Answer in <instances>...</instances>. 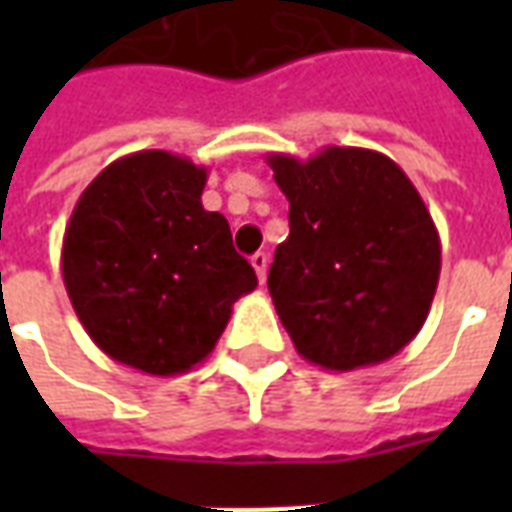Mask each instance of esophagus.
Returning <instances> with one entry per match:
<instances>
[{"label":"esophagus","instance_id":"obj_1","mask_svg":"<svg viewBox=\"0 0 512 512\" xmlns=\"http://www.w3.org/2000/svg\"><path fill=\"white\" fill-rule=\"evenodd\" d=\"M252 266H255V271H257V279H260V282H266V271H268L266 252H257V255H252Z\"/></svg>","mask_w":512,"mask_h":512}]
</instances>
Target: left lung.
Returning <instances> with one entry per match:
<instances>
[{
  "instance_id": "1",
  "label": "left lung",
  "mask_w": 512,
  "mask_h": 512,
  "mask_svg": "<svg viewBox=\"0 0 512 512\" xmlns=\"http://www.w3.org/2000/svg\"><path fill=\"white\" fill-rule=\"evenodd\" d=\"M266 161L290 202L268 293L296 351L337 373L392 359L422 329L441 271L439 230L414 183L367 147Z\"/></svg>"
}]
</instances>
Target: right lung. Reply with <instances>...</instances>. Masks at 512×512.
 Segmentation results:
<instances>
[{
	"label": "right lung",
	"instance_id": "1",
	"mask_svg": "<svg viewBox=\"0 0 512 512\" xmlns=\"http://www.w3.org/2000/svg\"><path fill=\"white\" fill-rule=\"evenodd\" d=\"M208 169L167 150L112 161L82 191L62 238V282L84 332L147 376L208 359L257 288L222 213L202 208Z\"/></svg>",
	"mask_w": 512,
	"mask_h": 512
}]
</instances>
